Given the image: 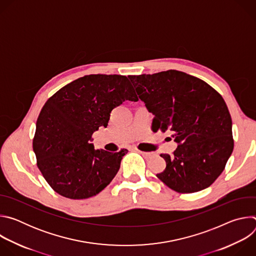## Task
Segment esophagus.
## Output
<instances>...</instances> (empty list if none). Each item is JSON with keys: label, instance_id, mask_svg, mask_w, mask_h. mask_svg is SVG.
<instances>
[{"label": "esophagus", "instance_id": "1", "mask_svg": "<svg viewBox=\"0 0 256 256\" xmlns=\"http://www.w3.org/2000/svg\"><path fill=\"white\" fill-rule=\"evenodd\" d=\"M140 154H142L144 157H146V158H152L155 154L154 153H152V152H144V151H140V150H136Z\"/></svg>", "mask_w": 256, "mask_h": 256}]
</instances>
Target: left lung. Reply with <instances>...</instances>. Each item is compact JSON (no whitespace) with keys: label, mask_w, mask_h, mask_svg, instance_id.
Returning <instances> with one entry per match:
<instances>
[{"label":"left lung","mask_w":256,"mask_h":256,"mask_svg":"<svg viewBox=\"0 0 256 256\" xmlns=\"http://www.w3.org/2000/svg\"><path fill=\"white\" fill-rule=\"evenodd\" d=\"M138 98L154 114L156 130H170L178 147L157 177L171 190L192 194L208 188L221 175L234 148L226 102L204 81L169 70L128 76Z\"/></svg>","instance_id":"left-lung-1"}]
</instances>
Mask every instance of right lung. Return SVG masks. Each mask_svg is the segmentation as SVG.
I'll list each match as a JSON object with an SVG mask.
<instances>
[{
  "label": "right lung",
  "mask_w": 256,
  "mask_h": 256,
  "mask_svg": "<svg viewBox=\"0 0 256 256\" xmlns=\"http://www.w3.org/2000/svg\"><path fill=\"white\" fill-rule=\"evenodd\" d=\"M126 100H138L126 76L98 74L70 82L46 102L36 122L33 151L56 192L84 200L110 184L128 150H95L92 134L107 126L112 109Z\"/></svg>",
  "instance_id": "obj_1"
}]
</instances>
